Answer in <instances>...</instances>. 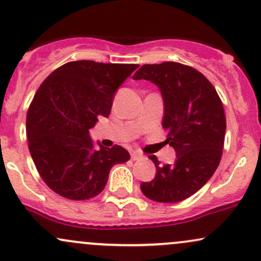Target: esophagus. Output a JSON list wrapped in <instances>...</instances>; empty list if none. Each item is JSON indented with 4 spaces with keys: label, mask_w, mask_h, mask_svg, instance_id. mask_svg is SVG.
I'll return each mask as SVG.
<instances>
[{
    "label": "esophagus",
    "mask_w": 261,
    "mask_h": 261,
    "mask_svg": "<svg viewBox=\"0 0 261 261\" xmlns=\"http://www.w3.org/2000/svg\"><path fill=\"white\" fill-rule=\"evenodd\" d=\"M143 155L139 153V152H131V160L133 161H139V160H142Z\"/></svg>",
    "instance_id": "esophagus-1"
}]
</instances>
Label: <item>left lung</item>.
<instances>
[{
  "mask_svg": "<svg viewBox=\"0 0 261 261\" xmlns=\"http://www.w3.org/2000/svg\"><path fill=\"white\" fill-rule=\"evenodd\" d=\"M134 80L151 81L164 103L162 126L175 149L173 164L155 166V178L142 182L141 191L157 202H178L200 190L220 164L226 116L215 87L201 72L179 62L143 65Z\"/></svg>",
  "mask_w": 261,
  "mask_h": 261,
  "instance_id": "1",
  "label": "left lung"
}]
</instances>
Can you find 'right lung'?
I'll list each match as a JSON object with an SVG mask.
<instances>
[{
  "instance_id": "1",
  "label": "right lung",
  "mask_w": 261,
  "mask_h": 261,
  "mask_svg": "<svg viewBox=\"0 0 261 261\" xmlns=\"http://www.w3.org/2000/svg\"><path fill=\"white\" fill-rule=\"evenodd\" d=\"M139 65L81 60L56 68L41 83L27 114L29 152L45 184L70 200L103 191L114 164L130 154L121 146L94 149L89 130L108 118L114 93Z\"/></svg>"
}]
</instances>
